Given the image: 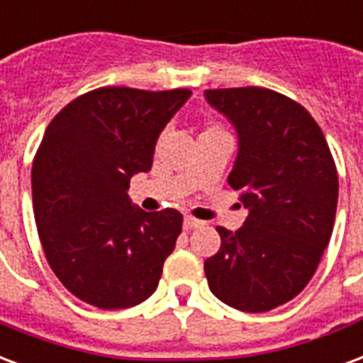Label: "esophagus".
<instances>
[{"label": "esophagus", "instance_id": "34e87169", "mask_svg": "<svg viewBox=\"0 0 363 363\" xmlns=\"http://www.w3.org/2000/svg\"><path fill=\"white\" fill-rule=\"evenodd\" d=\"M202 221H198L194 217H184V229L190 230V229H196V227H200Z\"/></svg>", "mask_w": 363, "mask_h": 363}]
</instances>
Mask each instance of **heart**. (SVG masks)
<instances>
[{
  "label": "heart",
  "mask_w": 363,
  "mask_h": 363,
  "mask_svg": "<svg viewBox=\"0 0 363 363\" xmlns=\"http://www.w3.org/2000/svg\"><path fill=\"white\" fill-rule=\"evenodd\" d=\"M208 130H219V128H216V127H211V128H208Z\"/></svg>",
  "instance_id": "obj_1"
}]
</instances>
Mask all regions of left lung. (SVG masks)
I'll return each instance as SVG.
<instances>
[{
  "mask_svg": "<svg viewBox=\"0 0 363 363\" xmlns=\"http://www.w3.org/2000/svg\"><path fill=\"white\" fill-rule=\"evenodd\" d=\"M203 94L238 134L229 184L248 209L235 233L217 227L221 248L203 264L209 291L236 310L269 311L304 291L329 244L339 200L335 160L294 99L257 86Z\"/></svg>",
  "mask_w": 363,
  "mask_h": 363,
  "instance_id": "8db88e82",
  "label": "left lung"
}]
</instances>
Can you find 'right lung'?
<instances>
[{
	"instance_id": "right-lung-1",
	"label": "right lung",
	"mask_w": 363,
	"mask_h": 363,
	"mask_svg": "<svg viewBox=\"0 0 363 363\" xmlns=\"http://www.w3.org/2000/svg\"><path fill=\"white\" fill-rule=\"evenodd\" d=\"M190 90L104 86L59 111L32 163V203L45 259L67 291L101 310L154 294L182 230L177 209L144 211L128 182Z\"/></svg>"
}]
</instances>
